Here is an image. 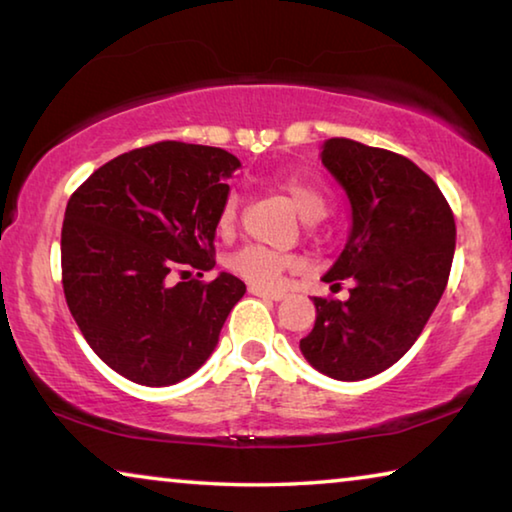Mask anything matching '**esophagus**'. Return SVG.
<instances>
[{"label": "esophagus", "instance_id": "34e87169", "mask_svg": "<svg viewBox=\"0 0 512 512\" xmlns=\"http://www.w3.org/2000/svg\"><path fill=\"white\" fill-rule=\"evenodd\" d=\"M248 291L253 293V296H257V298H268V300H282L284 298V293H280V291H271V289H262V287H248Z\"/></svg>", "mask_w": 512, "mask_h": 512}]
</instances>
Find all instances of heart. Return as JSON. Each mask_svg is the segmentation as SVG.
I'll list each match as a JSON object with an SVG mask.
<instances>
[{
    "label": "heart",
    "instance_id": "1",
    "mask_svg": "<svg viewBox=\"0 0 512 512\" xmlns=\"http://www.w3.org/2000/svg\"><path fill=\"white\" fill-rule=\"evenodd\" d=\"M280 189L287 194V198L305 221H318L325 216L327 198L314 183H309V180L298 176H289L280 180ZM237 210V196L230 194L225 198L219 214V225L223 230L235 225ZM225 264H228L232 273L244 277L246 282L255 284V287H273V284L280 280V275L291 266V259L262 246H244L225 259Z\"/></svg>",
    "mask_w": 512,
    "mask_h": 512
}]
</instances>
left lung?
<instances>
[{"label":"left lung","instance_id":"left-lung-1","mask_svg":"<svg viewBox=\"0 0 512 512\" xmlns=\"http://www.w3.org/2000/svg\"><path fill=\"white\" fill-rule=\"evenodd\" d=\"M320 160L352 212L348 244L323 280L354 287L343 302L314 298L316 323L300 350L323 375L359 381L418 341L447 287L456 223L438 185L404 155L332 137Z\"/></svg>","mask_w":512,"mask_h":512}]
</instances>
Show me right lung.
<instances>
[{"instance_id":"right-lung-1","label":"right lung","mask_w":512,"mask_h":512,"mask_svg":"<svg viewBox=\"0 0 512 512\" xmlns=\"http://www.w3.org/2000/svg\"><path fill=\"white\" fill-rule=\"evenodd\" d=\"M241 167L214 146L158 142L117 155L69 198L60 237L67 307L97 357L142 386L203 366L246 284L214 268V237Z\"/></svg>"}]
</instances>
